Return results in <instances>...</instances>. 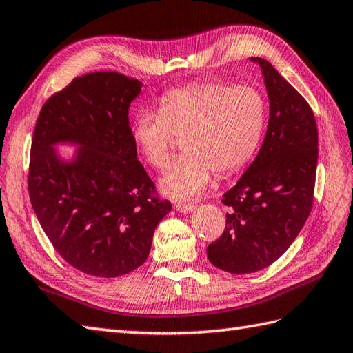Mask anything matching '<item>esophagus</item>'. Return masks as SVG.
I'll return each mask as SVG.
<instances>
[{
	"mask_svg": "<svg viewBox=\"0 0 353 353\" xmlns=\"http://www.w3.org/2000/svg\"><path fill=\"white\" fill-rule=\"evenodd\" d=\"M175 208L176 211H179V213H184V214H189L192 213V211L196 208L193 205V203H189V202H176L175 203Z\"/></svg>",
	"mask_w": 353,
	"mask_h": 353,
	"instance_id": "34e87169",
	"label": "esophagus"
}]
</instances>
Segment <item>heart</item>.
Segmentation results:
<instances>
[{"label":"heart","mask_w":353,"mask_h":353,"mask_svg":"<svg viewBox=\"0 0 353 353\" xmlns=\"http://www.w3.org/2000/svg\"><path fill=\"white\" fill-rule=\"evenodd\" d=\"M265 123V103L252 85L202 81L169 90L159 112H142L132 122V140L154 169L168 166L175 137L184 155L161 176L159 187L172 199L198 196L219 176L236 174L252 159Z\"/></svg>","instance_id":"heart-1"}]
</instances>
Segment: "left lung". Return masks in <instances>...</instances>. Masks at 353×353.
<instances>
[{
	"instance_id": "1",
	"label": "left lung",
	"mask_w": 353,
	"mask_h": 353,
	"mask_svg": "<svg viewBox=\"0 0 353 353\" xmlns=\"http://www.w3.org/2000/svg\"><path fill=\"white\" fill-rule=\"evenodd\" d=\"M258 63L270 114L256 159L223 194L230 207L221 237L207 248L211 264L243 275L275 263L312 208L317 169V125L307 101L268 60Z\"/></svg>"
}]
</instances>
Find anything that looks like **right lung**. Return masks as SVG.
Wrapping results in <instances>:
<instances>
[{
  "label": "right lung",
  "mask_w": 353,
  "mask_h": 353,
  "mask_svg": "<svg viewBox=\"0 0 353 353\" xmlns=\"http://www.w3.org/2000/svg\"><path fill=\"white\" fill-rule=\"evenodd\" d=\"M142 83L117 72L74 78L46 101L31 140L28 192L61 258L88 275L116 278L142 265L172 210L137 160L128 108ZM77 146L63 161L55 145Z\"/></svg>",
  "instance_id": "add662e5"
}]
</instances>
